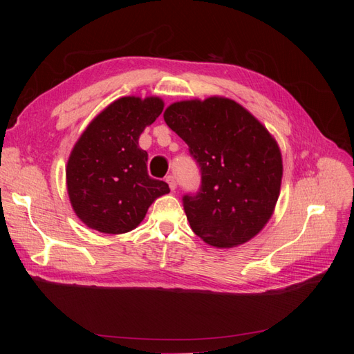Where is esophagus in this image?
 Masks as SVG:
<instances>
[{
    "instance_id": "obj_1",
    "label": "esophagus",
    "mask_w": 354,
    "mask_h": 354,
    "mask_svg": "<svg viewBox=\"0 0 354 354\" xmlns=\"http://www.w3.org/2000/svg\"><path fill=\"white\" fill-rule=\"evenodd\" d=\"M167 183H168V186H169V189L171 190H176V187H177V183H176V177L174 176H167Z\"/></svg>"
}]
</instances>
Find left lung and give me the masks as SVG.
<instances>
[{"instance_id": "obj_1", "label": "left lung", "mask_w": 354, "mask_h": 354, "mask_svg": "<svg viewBox=\"0 0 354 354\" xmlns=\"http://www.w3.org/2000/svg\"><path fill=\"white\" fill-rule=\"evenodd\" d=\"M164 120L189 146L201 186L183 196L190 227L217 248L254 238L279 198L282 156L269 131L230 99L168 106Z\"/></svg>"}]
</instances>
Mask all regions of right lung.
Instances as JSON below:
<instances>
[{
  "mask_svg": "<svg viewBox=\"0 0 354 354\" xmlns=\"http://www.w3.org/2000/svg\"><path fill=\"white\" fill-rule=\"evenodd\" d=\"M164 109L159 97H122L94 118L68 160L72 207L90 229L121 234L136 229L152 202L169 192L147 174V152L138 147L146 125Z\"/></svg>",
  "mask_w": 354,
  "mask_h": 354,
  "instance_id": "right-lung-1",
  "label": "right lung"
}]
</instances>
